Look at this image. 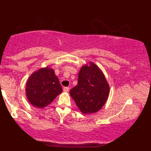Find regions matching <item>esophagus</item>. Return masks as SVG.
<instances>
[{"label": "esophagus", "mask_w": 151, "mask_h": 151, "mask_svg": "<svg viewBox=\"0 0 151 151\" xmlns=\"http://www.w3.org/2000/svg\"><path fill=\"white\" fill-rule=\"evenodd\" d=\"M69 90V87H64L63 88V91L64 92H68Z\"/></svg>", "instance_id": "esophagus-1"}]
</instances>
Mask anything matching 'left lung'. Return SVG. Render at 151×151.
I'll list each match as a JSON object with an SVG mask.
<instances>
[{
    "instance_id": "1",
    "label": "left lung",
    "mask_w": 151,
    "mask_h": 151,
    "mask_svg": "<svg viewBox=\"0 0 151 151\" xmlns=\"http://www.w3.org/2000/svg\"><path fill=\"white\" fill-rule=\"evenodd\" d=\"M110 87L100 68L92 62L82 66L78 74V84L70 95L84 114L96 113L109 98Z\"/></svg>"
}]
</instances>
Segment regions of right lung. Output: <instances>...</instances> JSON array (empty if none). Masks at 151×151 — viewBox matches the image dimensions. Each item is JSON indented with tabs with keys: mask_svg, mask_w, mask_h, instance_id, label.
I'll list each match as a JSON object with an SVG mask.
<instances>
[{
	"mask_svg": "<svg viewBox=\"0 0 151 151\" xmlns=\"http://www.w3.org/2000/svg\"><path fill=\"white\" fill-rule=\"evenodd\" d=\"M26 96L34 106L42 109L48 106L63 92L54 70L49 67L40 68L28 78L25 86Z\"/></svg>",
	"mask_w": 151,
	"mask_h": 151,
	"instance_id": "right-lung-1",
	"label": "right lung"
}]
</instances>
